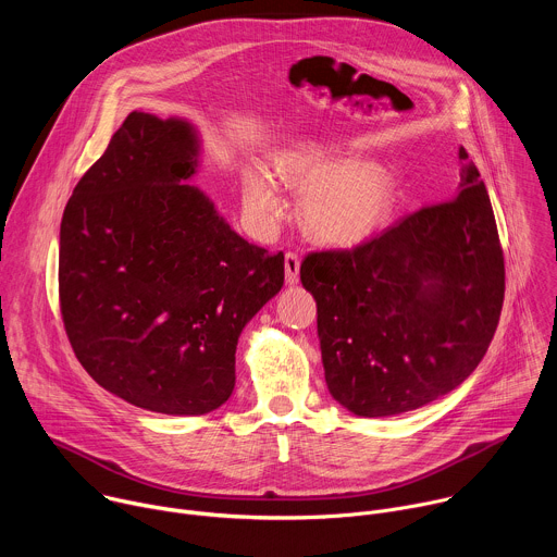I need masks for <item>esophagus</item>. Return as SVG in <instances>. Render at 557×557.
<instances>
[{
  "instance_id": "34e87169",
  "label": "esophagus",
  "mask_w": 557,
  "mask_h": 557,
  "mask_svg": "<svg viewBox=\"0 0 557 557\" xmlns=\"http://www.w3.org/2000/svg\"><path fill=\"white\" fill-rule=\"evenodd\" d=\"M284 273H286V284L299 282V258L295 253L284 256Z\"/></svg>"
}]
</instances>
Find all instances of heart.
Masks as SVG:
<instances>
[{"label": "heart", "instance_id": "1", "mask_svg": "<svg viewBox=\"0 0 557 557\" xmlns=\"http://www.w3.org/2000/svg\"><path fill=\"white\" fill-rule=\"evenodd\" d=\"M275 170L288 187L304 194V228L322 245H359L392 215L394 181L381 165L350 163L326 147L310 145L280 153ZM245 200L264 224L280 220L284 213V200L262 170L245 174Z\"/></svg>", "mask_w": 557, "mask_h": 557}]
</instances>
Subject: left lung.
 Returning <instances> with one entry per match:
<instances>
[{"instance_id": "8db88e82", "label": "left lung", "mask_w": 557, "mask_h": 557, "mask_svg": "<svg viewBox=\"0 0 557 557\" xmlns=\"http://www.w3.org/2000/svg\"><path fill=\"white\" fill-rule=\"evenodd\" d=\"M350 251L308 253L326 385L357 417L417 410L458 387L485 357L505 299V258L479 170Z\"/></svg>"}]
</instances>
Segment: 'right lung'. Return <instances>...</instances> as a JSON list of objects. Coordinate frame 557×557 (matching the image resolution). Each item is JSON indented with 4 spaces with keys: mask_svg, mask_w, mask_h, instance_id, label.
Returning a JSON list of instances; mask_svg holds the SVG:
<instances>
[{
    "mask_svg": "<svg viewBox=\"0 0 557 557\" xmlns=\"http://www.w3.org/2000/svg\"><path fill=\"white\" fill-rule=\"evenodd\" d=\"M198 129L132 112L76 183L59 233L72 350L123 401L170 417L218 410L235 348L284 284V253L249 245L191 185Z\"/></svg>",
    "mask_w": 557,
    "mask_h": 557,
    "instance_id": "1",
    "label": "right lung"
}]
</instances>
